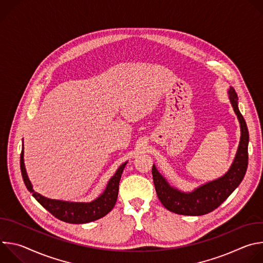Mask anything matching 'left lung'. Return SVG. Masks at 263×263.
Returning a JSON list of instances; mask_svg holds the SVG:
<instances>
[{"label": "left lung", "instance_id": "left-lung-1", "mask_svg": "<svg viewBox=\"0 0 263 263\" xmlns=\"http://www.w3.org/2000/svg\"><path fill=\"white\" fill-rule=\"evenodd\" d=\"M229 99L238 118L241 130L240 141L235 159L227 174L206 183L193 193H181L172 187L158 173L155 165L152 167L155 190L161 204L170 211L183 215H204L216 209L234 192L242 181L248 167L249 131L243 117L237 106V93L230 87Z\"/></svg>", "mask_w": 263, "mask_h": 263}]
</instances>
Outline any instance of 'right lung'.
Segmentation results:
<instances>
[{"label":"right lung","instance_id":"right-lung-1","mask_svg":"<svg viewBox=\"0 0 263 263\" xmlns=\"http://www.w3.org/2000/svg\"><path fill=\"white\" fill-rule=\"evenodd\" d=\"M126 164L127 162L120 166L116 175L109 180L105 192L97 200L90 203H69L51 200L35 193L30 180L28 179L24 164V146L21 154V171L27 190L32 194L37 202L44 208H46L51 214H53L58 219L69 223H85L93 221L105 216L112 210L118 200L120 180Z\"/></svg>","mask_w":263,"mask_h":263}]
</instances>
